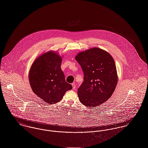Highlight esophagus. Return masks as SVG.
<instances>
[{
    "mask_svg": "<svg viewBox=\"0 0 148 148\" xmlns=\"http://www.w3.org/2000/svg\"><path fill=\"white\" fill-rule=\"evenodd\" d=\"M72 86L73 89V90H75V89H76V85H75V84H72Z\"/></svg>",
    "mask_w": 148,
    "mask_h": 148,
    "instance_id": "esophagus-1",
    "label": "esophagus"
}]
</instances>
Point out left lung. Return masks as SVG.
I'll use <instances>...</instances> for the list:
<instances>
[{
    "label": "left lung",
    "mask_w": 148,
    "mask_h": 148,
    "mask_svg": "<svg viewBox=\"0 0 148 148\" xmlns=\"http://www.w3.org/2000/svg\"><path fill=\"white\" fill-rule=\"evenodd\" d=\"M76 60L84 72V81L77 90L81 102L90 108L108 101L118 82L116 66L111 55L94 47L79 53Z\"/></svg>",
    "instance_id": "obj_1"
}]
</instances>
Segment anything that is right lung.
Instances as JSON below:
<instances>
[{
    "instance_id": "right-lung-1",
    "label": "right lung",
    "mask_w": 148,
    "mask_h": 148,
    "mask_svg": "<svg viewBox=\"0 0 148 148\" xmlns=\"http://www.w3.org/2000/svg\"><path fill=\"white\" fill-rule=\"evenodd\" d=\"M62 58L53 51L42 54L33 63L29 79L33 92L49 103L59 102L72 89L61 69Z\"/></svg>"
}]
</instances>
